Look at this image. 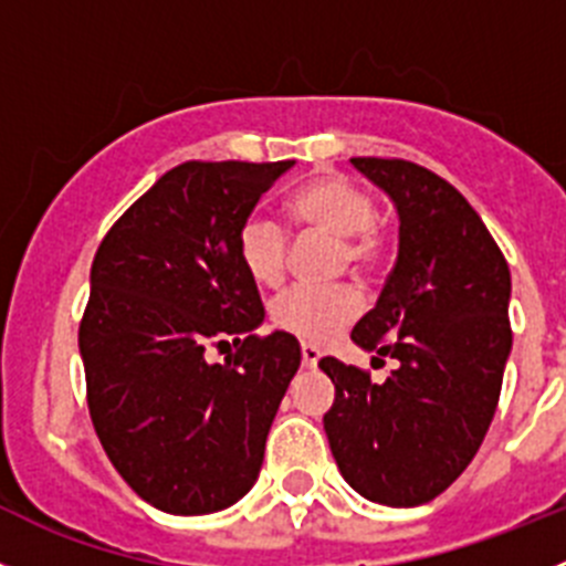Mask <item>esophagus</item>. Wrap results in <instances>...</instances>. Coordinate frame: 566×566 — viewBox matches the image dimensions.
<instances>
[{
	"label": "esophagus",
	"mask_w": 566,
	"mask_h": 566,
	"mask_svg": "<svg viewBox=\"0 0 566 566\" xmlns=\"http://www.w3.org/2000/svg\"><path fill=\"white\" fill-rule=\"evenodd\" d=\"M321 360V348L313 346V343H301V363L307 368H315Z\"/></svg>",
	"instance_id": "obj_1"
}]
</instances>
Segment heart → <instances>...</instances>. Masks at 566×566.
<instances>
[{"instance_id":"1","label":"heart","mask_w":566,"mask_h":566,"mask_svg":"<svg viewBox=\"0 0 566 566\" xmlns=\"http://www.w3.org/2000/svg\"><path fill=\"white\" fill-rule=\"evenodd\" d=\"M290 218L298 229L335 237L340 265L366 273L388 253V231L374 218V198L360 184L326 176L304 184L290 198ZM237 251L253 282L276 287L287 271L290 234L271 214L253 211L237 231ZM363 298L352 284L290 287L271 304L276 329L307 343H324L360 315Z\"/></svg>"}]
</instances>
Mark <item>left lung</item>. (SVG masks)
Masks as SVG:
<instances>
[{
  "label": "left lung",
  "instance_id": "left-lung-1",
  "mask_svg": "<svg viewBox=\"0 0 566 566\" xmlns=\"http://www.w3.org/2000/svg\"><path fill=\"white\" fill-rule=\"evenodd\" d=\"M399 211V256L377 307L352 329L394 357L382 382L324 357V416L340 474L374 503L413 509L450 489L483 443L511 355V271L469 200L405 158H352Z\"/></svg>",
  "mask_w": 566,
  "mask_h": 566
}]
</instances>
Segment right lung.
Here are the masks:
<instances>
[{"mask_svg":"<svg viewBox=\"0 0 566 566\" xmlns=\"http://www.w3.org/2000/svg\"><path fill=\"white\" fill-rule=\"evenodd\" d=\"M293 161H184L108 229L92 262L81 357L105 455L167 514H211L256 483L301 366L265 318L237 231ZM235 343L226 364L205 348Z\"/></svg>","mask_w":566,"mask_h":566,"instance_id":"1","label":"right lung"}]
</instances>
